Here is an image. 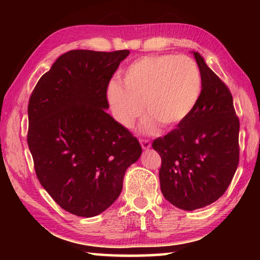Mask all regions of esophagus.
<instances>
[{"label": "esophagus", "instance_id": "34e87169", "mask_svg": "<svg viewBox=\"0 0 260 260\" xmlns=\"http://www.w3.org/2000/svg\"><path fill=\"white\" fill-rule=\"evenodd\" d=\"M140 143H141V146H142L144 150H149V149H150V147H151L150 141L147 140V139H140Z\"/></svg>", "mask_w": 260, "mask_h": 260}]
</instances>
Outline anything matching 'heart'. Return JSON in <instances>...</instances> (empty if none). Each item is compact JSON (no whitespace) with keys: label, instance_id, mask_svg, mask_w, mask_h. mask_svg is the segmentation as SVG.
<instances>
[{"label":"heart","instance_id":"obj_1","mask_svg":"<svg viewBox=\"0 0 260 260\" xmlns=\"http://www.w3.org/2000/svg\"><path fill=\"white\" fill-rule=\"evenodd\" d=\"M121 84L113 81L108 89L116 119L131 127L143 105L149 116L144 128L152 131L157 124L173 128L190 116L200 100L202 79L190 57L152 55L133 61L122 73Z\"/></svg>","mask_w":260,"mask_h":260}]
</instances>
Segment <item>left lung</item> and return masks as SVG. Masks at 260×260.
<instances>
[{
	"instance_id": "left-lung-1",
	"label": "left lung",
	"mask_w": 260,
	"mask_h": 260,
	"mask_svg": "<svg viewBox=\"0 0 260 260\" xmlns=\"http://www.w3.org/2000/svg\"><path fill=\"white\" fill-rule=\"evenodd\" d=\"M202 79L200 100L186 120L152 148L159 153L160 189L179 209L192 211L220 199L236 172L240 120L221 79L193 51Z\"/></svg>"
}]
</instances>
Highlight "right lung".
<instances>
[{
  "mask_svg": "<svg viewBox=\"0 0 260 260\" xmlns=\"http://www.w3.org/2000/svg\"><path fill=\"white\" fill-rule=\"evenodd\" d=\"M129 50H71L38 81L28 102L27 143L41 186L61 209L94 217L120 195L142 148L107 113L109 82Z\"/></svg>",
  "mask_w": 260,
  "mask_h": 260,
  "instance_id": "right-lung-1",
  "label": "right lung"
}]
</instances>
